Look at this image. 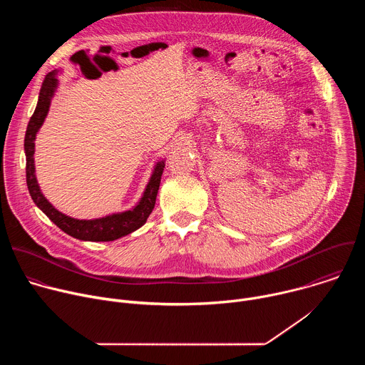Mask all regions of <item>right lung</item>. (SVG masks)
<instances>
[{"label": "right lung", "instance_id": "obj_1", "mask_svg": "<svg viewBox=\"0 0 365 365\" xmlns=\"http://www.w3.org/2000/svg\"><path fill=\"white\" fill-rule=\"evenodd\" d=\"M59 72L61 71L55 69L48 75H46L38 93L37 107L29 121L26 137H24L26 180H27L30 196L33 202L48 217L51 222L58 225L63 232L69 234L73 238H78L82 241H96V242L118 240L121 237H125L134 232L135 230H138L145 224L148 215L151 214L154 207L155 197H158L162 175L165 170V160L155 163L153 173L150 176V180L143 192V196L140 197L137 205L128 211L111 214V215L95 218V220H75L58 211L56 207L44 197L37 183L36 168H34V140L47 117L51 98H53L58 89L59 81L56 76Z\"/></svg>", "mask_w": 365, "mask_h": 365}]
</instances>
